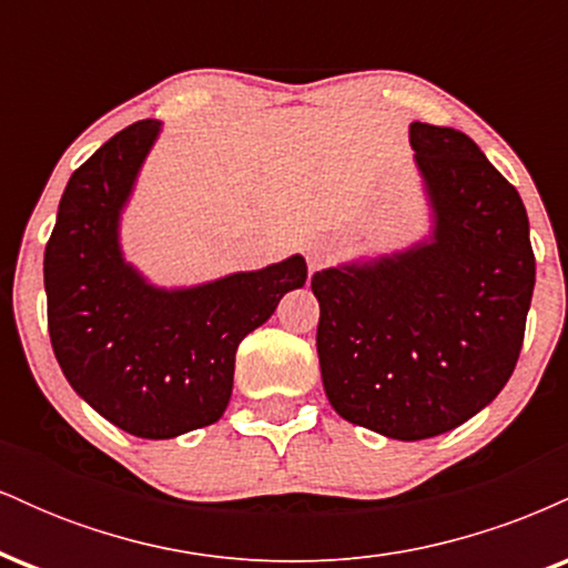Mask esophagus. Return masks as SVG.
<instances>
[{"mask_svg":"<svg viewBox=\"0 0 568 568\" xmlns=\"http://www.w3.org/2000/svg\"><path fill=\"white\" fill-rule=\"evenodd\" d=\"M306 262H310V270H317V266H323L325 262H328V251H325L323 245L310 247V253H306Z\"/></svg>","mask_w":568,"mask_h":568,"instance_id":"34e87169","label":"esophagus"}]
</instances>
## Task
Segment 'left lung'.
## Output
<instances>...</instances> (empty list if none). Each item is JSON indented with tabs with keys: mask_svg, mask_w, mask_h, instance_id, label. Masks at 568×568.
<instances>
[{
	"mask_svg": "<svg viewBox=\"0 0 568 568\" xmlns=\"http://www.w3.org/2000/svg\"><path fill=\"white\" fill-rule=\"evenodd\" d=\"M410 146L433 240L312 275L331 406L395 440L448 433L501 393L537 280L524 200L470 135L410 122Z\"/></svg>",
	"mask_w": 568,
	"mask_h": 568,
	"instance_id": "1",
	"label": "left lung"
}]
</instances>
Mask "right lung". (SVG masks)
<instances>
[{"mask_svg": "<svg viewBox=\"0 0 568 568\" xmlns=\"http://www.w3.org/2000/svg\"><path fill=\"white\" fill-rule=\"evenodd\" d=\"M158 133V120L133 122L71 173L44 247L58 366L103 419L149 440L221 419L240 342L306 280V262L291 256L197 288L162 291L125 264L116 224Z\"/></svg>", "mask_w": 568, "mask_h": 568, "instance_id": "1", "label": "right lung"}]
</instances>
